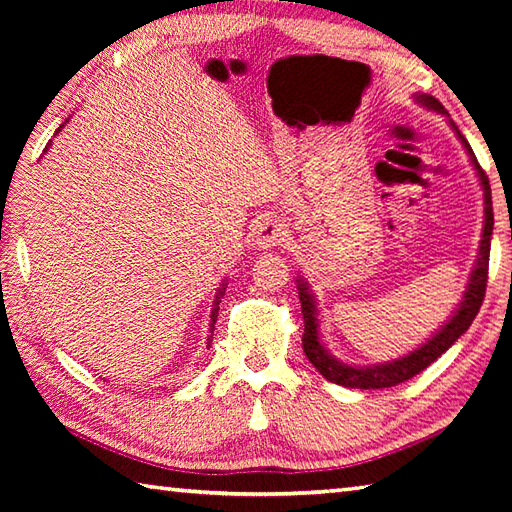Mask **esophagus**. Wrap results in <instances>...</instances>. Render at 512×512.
I'll return each mask as SVG.
<instances>
[{"label": "esophagus", "instance_id": "obj_1", "mask_svg": "<svg viewBox=\"0 0 512 512\" xmlns=\"http://www.w3.org/2000/svg\"><path fill=\"white\" fill-rule=\"evenodd\" d=\"M288 237V226L286 222L281 220L279 215L268 213L262 217L259 222L257 231H255V242L259 248H273V246H281V242Z\"/></svg>", "mask_w": 512, "mask_h": 512}]
</instances>
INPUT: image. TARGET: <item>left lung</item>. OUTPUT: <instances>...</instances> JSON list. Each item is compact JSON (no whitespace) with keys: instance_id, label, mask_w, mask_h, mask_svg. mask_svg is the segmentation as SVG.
Listing matches in <instances>:
<instances>
[{"instance_id":"8db88e82","label":"left lung","mask_w":512,"mask_h":512,"mask_svg":"<svg viewBox=\"0 0 512 512\" xmlns=\"http://www.w3.org/2000/svg\"><path fill=\"white\" fill-rule=\"evenodd\" d=\"M416 101L429 110L438 114H447L442 103L433 99L429 94H416ZM455 129V134L462 140V145L469 154L473 167L477 171V178L484 189V228H482V242H480V253H477L473 273L469 279V286H466L464 299L460 301L458 310L453 312V317L442 325V328L431 336L427 343H422L416 350L409 352L407 356H400L396 361L389 363H378V365H347L341 363L339 358H334L330 350H325L319 336V319H317V301H314L312 292L308 288V281L301 277L297 279V290L301 299V312H303V352H306L308 361L317 367V372L328 378L330 383L343 385V387H354V389H385L405 383V380L420 374L422 369H427L433 361L449 350V347L460 339V336L469 330V325L480 312V306L484 301L486 292V281H488V255H491V235H493V198H491V184H488V176L484 169L477 162L471 145L466 143V138L460 134V129L455 127L453 121H449Z\"/></svg>"}]
</instances>
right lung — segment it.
<instances>
[{"instance_id":"1","label":"right lung","mask_w":512,"mask_h":512,"mask_svg":"<svg viewBox=\"0 0 512 512\" xmlns=\"http://www.w3.org/2000/svg\"><path fill=\"white\" fill-rule=\"evenodd\" d=\"M48 147H50V143H48ZM46 147V149H48ZM224 290H226V284H222V288L217 290V295H215V301H213V310H211V323H209V328H211V336L209 339H206V343L211 345V341H213V328H215V321H217V310H220V303H222V297H224ZM206 345V347H209Z\"/></svg>"}]
</instances>
